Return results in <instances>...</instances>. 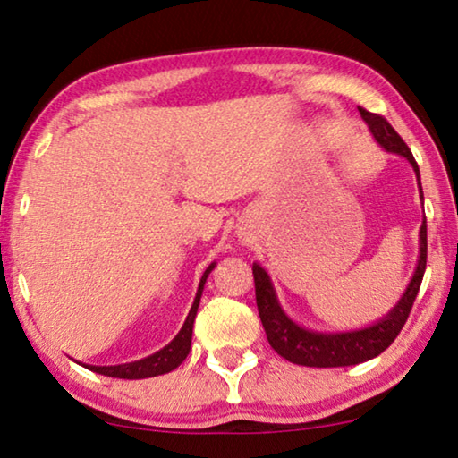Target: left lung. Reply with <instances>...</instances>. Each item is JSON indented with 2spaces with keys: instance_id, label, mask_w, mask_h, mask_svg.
<instances>
[{
  "instance_id": "obj_1",
  "label": "left lung",
  "mask_w": 458,
  "mask_h": 458,
  "mask_svg": "<svg viewBox=\"0 0 458 458\" xmlns=\"http://www.w3.org/2000/svg\"><path fill=\"white\" fill-rule=\"evenodd\" d=\"M361 119L366 121L368 129H370L372 138L377 140L380 148L386 152L397 154L411 164L415 179H418L420 199L424 206V191H421V179L420 168L415 162L411 149L407 143L401 140V135L391 127L386 119L378 117V114L368 113L360 108ZM426 257H428V232H426V217L420 228V257L418 265L411 279H409L403 296L397 300L382 318L374 320L372 325L361 327V329H350V331H317L309 329V327L298 325L288 312L284 310L282 302H279L276 285L271 282V276L267 269L261 267L259 263H252V276H255V294H257V309L259 317H261L263 329L267 333L269 345L276 350L279 356L285 358L292 364L298 366H310V368H339V366H356L361 361H368L377 358L378 353L386 350L393 344L399 331L403 329L405 320L411 312V306L418 296L421 279H424L426 271Z\"/></svg>"
}]
</instances>
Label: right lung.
<instances>
[{"instance_id":"right-lung-1","label":"right lung","mask_w":458,"mask_h":458,"mask_svg":"<svg viewBox=\"0 0 458 458\" xmlns=\"http://www.w3.org/2000/svg\"><path fill=\"white\" fill-rule=\"evenodd\" d=\"M216 261L208 265V269L203 271V276L199 279V288H197V294L193 300V306H191L189 315L182 323L181 331L176 333L174 339L170 341L168 345H164L162 350H158L152 356L135 360V361H127V364H117V366H92V364H81L88 370L97 372V374H105V377L111 378H127V380H141V378H152V377H160V374L173 372L174 368H179L191 352V339H193V323L197 317V309H199L201 302V294L203 288H206V282L209 277V273L214 271Z\"/></svg>"}]
</instances>
